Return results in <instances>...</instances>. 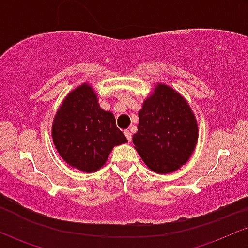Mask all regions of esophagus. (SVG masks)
Listing matches in <instances>:
<instances>
[{
    "label": "esophagus",
    "instance_id": "34e87169",
    "mask_svg": "<svg viewBox=\"0 0 248 248\" xmlns=\"http://www.w3.org/2000/svg\"><path fill=\"white\" fill-rule=\"evenodd\" d=\"M124 135H125V137H126L127 140H129V141L132 140V133H131L130 130H125Z\"/></svg>",
    "mask_w": 248,
    "mask_h": 248
}]
</instances>
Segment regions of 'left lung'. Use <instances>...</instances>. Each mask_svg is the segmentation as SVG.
Instances as JSON below:
<instances>
[{"instance_id":"obj_1","label":"left lung","mask_w":248,"mask_h":248,"mask_svg":"<svg viewBox=\"0 0 248 248\" xmlns=\"http://www.w3.org/2000/svg\"><path fill=\"white\" fill-rule=\"evenodd\" d=\"M135 148L151 170L167 174L188 161L196 147L199 127L188 102L164 83L142 103Z\"/></svg>"}]
</instances>
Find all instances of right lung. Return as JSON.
Segmentation results:
<instances>
[{
  "label": "right lung",
  "instance_id": "add662e5",
  "mask_svg": "<svg viewBox=\"0 0 248 248\" xmlns=\"http://www.w3.org/2000/svg\"><path fill=\"white\" fill-rule=\"evenodd\" d=\"M52 138L65 162L86 173L100 170L112 148L127 141L116 126L113 113L101 109L88 83L72 90L62 101L52 124Z\"/></svg>",
  "mask_w": 248,
  "mask_h": 248
}]
</instances>
